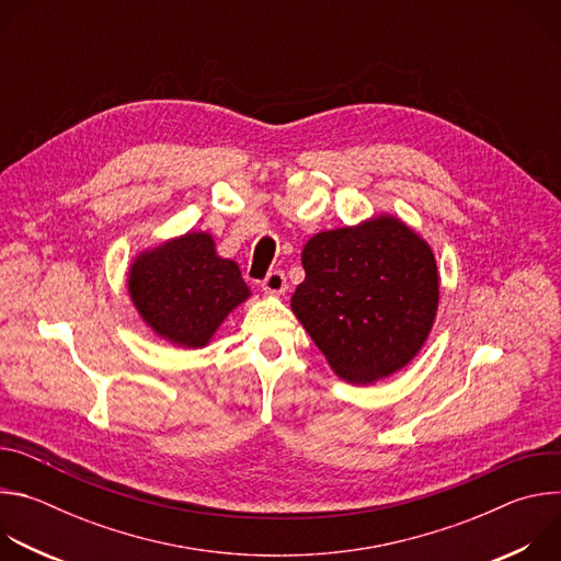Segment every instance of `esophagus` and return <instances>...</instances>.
<instances>
[{"label": "esophagus", "mask_w": 561, "mask_h": 561, "mask_svg": "<svg viewBox=\"0 0 561 561\" xmlns=\"http://www.w3.org/2000/svg\"><path fill=\"white\" fill-rule=\"evenodd\" d=\"M262 288H264V293H268V295H282V293L288 288L284 273H282V271H271V273L266 275V279L262 282Z\"/></svg>", "instance_id": "obj_1"}]
</instances>
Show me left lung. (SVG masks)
<instances>
[{
    "label": "left lung",
    "instance_id": "1",
    "mask_svg": "<svg viewBox=\"0 0 561 561\" xmlns=\"http://www.w3.org/2000/svg\"><path fill=\"white\" fill-rule=\"evenodd\" d=\"M301 264L293 312L342 379L373 383L420 353L437 314L439 275L431 247L402 219L377 215L317 232Z\"/></svg>",
    "mask_w": 561,
    "mask_h": 561
}]
</instances>
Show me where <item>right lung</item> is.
Wrapping results in <instances>:
<instances>
[{
	"instance_id": "1",
	"label": "right lung",
	"mask_w": 561,
	"mask_h": 561,
	"mask_svg": "<svg viewBox=\"0 0 561 561\" xmlns=\"http://www.w3.org/2000/svg\"><path fill=\"white\" fill-rule=\"evenodd\" d=\"M128 293L144 322L184 348L206 346L226 314L251 297L239 266L217 255L208 232H186L139 253Z\"/></svg>"
}]
</instances>
